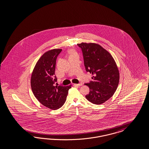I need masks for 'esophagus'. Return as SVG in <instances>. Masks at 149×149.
Returning a JSON list of instances; mask_svg holds the SVG:
<instances>
[{
	"instance_id": "1",
	"label": "esophagus",
	"mask_w": 149,
	"mask_h": 149,
	"mask_svg": "<svg viewBox=\"0 0 149 149\" xmlns=\"http://www.w3.org/2000/svg\"><path fill=\"white\" fill-rule=\"evenodd\" d=\"M74 85L76 86H81L82 85V83L79 84H74Z\"/></svg>"
}]
</instances>
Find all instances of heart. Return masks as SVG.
<instances>
[{
	"label": "heart",
	"mask_w": 149,
	"mask_h": 149,
	"mask_svg": "<svg viewBox=\"0 0 149 149\" xmlns=\"http://www.w3.org/2000/svg\"><path fill=\"white\" fill-rule=\"evenodd\" d=\"M72 54H74V53H72Z\"/></svg>",
	"instance_id": "obj_1"
}]
</instances>
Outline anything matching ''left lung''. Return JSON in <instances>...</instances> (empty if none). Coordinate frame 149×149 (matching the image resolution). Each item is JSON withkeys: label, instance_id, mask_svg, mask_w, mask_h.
Returning a JSON list of instances; mask_svg holds the SVG:
<instances>
[{"label": "left lung", "instance_id": "8db88e82", "mask_svg": "<svg viewBox=\"0 0 149 149\" xmlns=\"http://www.w3.org/2000/svg\"><path fill=\"white\" fill-rule=\"evenodd\" d=\"M83 54L86 70L91 73L93 81L85 84L90 88L86 99L93 104H101L113 96L119 83L120 74L111 54L95 43L77 44Z\"/></svg>", "mask_w": 149, "mask_h": 149}]
</instances>
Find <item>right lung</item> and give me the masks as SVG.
Here are the masks:
<instances>
[{
    "mask_svg": "<svg viewBox=\"0 0 149 149\" xmlns=\"http://www.w3.org/2000/svg\"><path fill=\"white\" fill-rule=\"evenodd\" d=\"M62 49L49 50L41 56L32 72L31 85L33 93L38 100L52 110L61 108L65 102L68 91L72 85L54 86L56 59Z\"/></svg>",
    "mask_w": 149,
    "mask_h": 149,
    "instance_id": "add662e5",
    "label": "right lung"
}]
</instances>
